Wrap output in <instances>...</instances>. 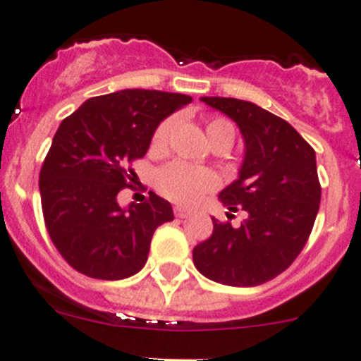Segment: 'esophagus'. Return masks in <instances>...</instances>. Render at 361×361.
Here are the masks:
<instances>
[{
	"label": "esophagus",
	"instance_id": "obj_1",
	"mask_svg": "<svg viewBox=\"0 0 361 361\" xmlns=\"http://www.w3.org/2000/svg\"><path fill=\"white\" fill-rule=\"evenodd\" d=\"M174 214L178 216V218H190L192 216V211L190 209H185V207H181V206H176L174 207Z\"/></svg>",
	"mask_w": 361,
	"mask_h": 361
}]
</instances>
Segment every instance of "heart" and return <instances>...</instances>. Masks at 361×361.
<instances>
[{"label":"heart","instance_id":"b5f03b06","mask_svg":"<svg viewBox=\"0 0 361 361\" xmlns=\"http://www.w3.org/2000/svg\"><path fill=\"white\" fill-rule=\"evenodd\" d=\"M174 126V119L162 121L154 133L152 147L164 149L169 138V133ZM206 135L211 145L218 142H230L235 140V128L226 119H211L206 124ZM219 185V178L214 171L206 168H193L185 162H171L157 173V188L164 197L181 206H192L199 202L206 193L214 190Z\"/></svg>","mask_w":361,"mask_h":361}]
</instances>
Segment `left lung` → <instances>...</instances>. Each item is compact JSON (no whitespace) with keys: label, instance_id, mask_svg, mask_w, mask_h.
Here are the masks:
<instances>
[{"label":"left lung","instance_id":"obj_1","mask_svg":"<svg viewBox=\"0 0 361 361\" xmlns=\"http://www.w3.org/2000/svg\"><path fill=\"white\" fill-rule=\"evenodd\" d=\"M200 100L228 116L244 138L238 178L218 199L247 218L238 228L212 218V235L193 247V264L223 286H261L290 267L313 228L322 195L314 150L287 121L252 102Z\"/></svg>","mask_w":361,"mask_h":361}]
</instances>
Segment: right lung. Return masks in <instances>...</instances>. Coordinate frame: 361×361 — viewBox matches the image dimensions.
<instances>
[{"label": "right lung", "mask_w": 361, "mask_h": 361, "mask_svg": "<svg viewBox=\"0 0 361 361\" xmlns=\"http://www.w3.org/2000/svg\"><path fill=\"white\" fill-rule=\"evenodd\" d=\"M190 102L181 93L121 90L88 98L62 121L41 168L39 193L48 233L72 268L123 280L145 267L152 235L173 221V207L154 192L126 207L117 195L131 185L130 174L135 180L128 164L147 154L159 124Z\"/></svg>", "instance_id": "add662e5"}]
</instances>
